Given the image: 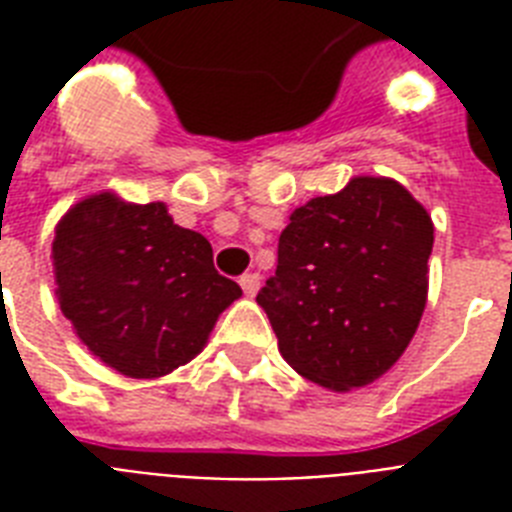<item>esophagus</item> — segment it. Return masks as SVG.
<instances>
[{"label": "esophagus", "instance_id": "obj_1", "mask_svg": "<svg viewBox=\"0 0 512 512\" xmlns=\"http://www.w3.org/2000/svg\"><path fill=\"white\" fill-rule=\"evenodd\" d=\"M241 289H244V295L255 297L257 289H260V273H244L239 279Z\"/></svg>", "mask_w": 512, "mask_h": 512}]
</instances>
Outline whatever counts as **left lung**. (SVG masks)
<instances>
[{
    "label": "left lung",
    "mask_w": 512,
    "mask_h": 512,
    "mask_svg": "<svg viewBox=\"0 0 512 512\" xmlns=\"http://www.w3.org/2000/svg\"><path fill=\"white\" fill-rule=\"evenodd\" d=\"M430 249L428 209L393 177L356 175L297 207L257 292L284 361L337 393L380 380L420 327Z\"/></svg>",
    "instance_id": "1"
}]
</instances>
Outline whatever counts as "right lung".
Returning <instances> with one entry per match:
<instances>
[{"instance_id": "right-lung-1", "label": "right lung", "mask_w": 512, "mask_h": 512, "mask_svg": "<svg viewBox=\"0 0 512 512\" xmlns=\"http://www.w3.org/2000/svg\"><path fill=\"white\" fill-rule=\"evenodd\" d=\"M52 273L76 337L132 380H156L199 356L241 297L215 271L209 241L180 228L164 201L135 204L114 191L84 196L60 217Z\"/></svg>"}]
</instances>
